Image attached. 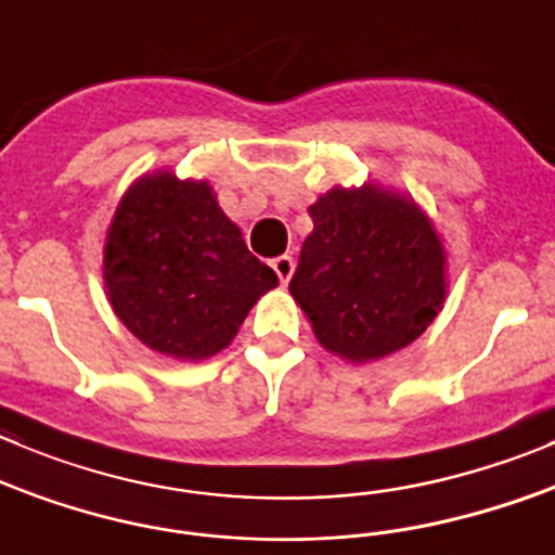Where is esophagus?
<instances>
[{
	"mask_svg": "<svg viewBox=\"0 0 555 555\" xmlns=\"http://www.w3.org/2000/svg\"><path fill=\"white\" fill-rule=\"evenodd\" d=\"M272 269H274V274L281 278V283H288V278L294 274V258L292 256L272 258Z\"/></svg>",
	"mask_w": 555,
	"mask_h": 555,
	"instance_id": "obj_1",
	"label": "esophagus"
}]
</instances>
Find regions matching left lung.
<instances>
[{
	"mask_svg": "<svg viewBox=\"0 0 555 555\" xmlns=\"http://www.w3.org/2000/svg\"><path fill=\"white\" fill-rule=\"evenodd\" d=\"M288 292L332 353L382 360L409 346L444 305V250L414 202L378 188L321 195L308 209Z\"/></svg>",
	"mask_w": 555,
	"mask_h": 555,
	"instance_id": "obj_1",
	"label": "left lung"
}]
</instances>
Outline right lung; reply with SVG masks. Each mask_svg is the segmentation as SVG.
<instances>
[{
    "label": "right lung",
    "mask_w": 555,
    "mask_h": 555,
    "mask_svg": "<svg viewBox=\"0 0 555 555\" xmlns=\"http://www.w3.org/2000/svg\"><path fill=\"white\" fill-rule=\"evenodd\" d=\"M103 272L119 321L152 351L193 362L229 346L256 299L278 286L212 188L173 173L128 190L111 220Z\"/></svg>",
    "instance_id": "add662e5"
}]
</instances>
